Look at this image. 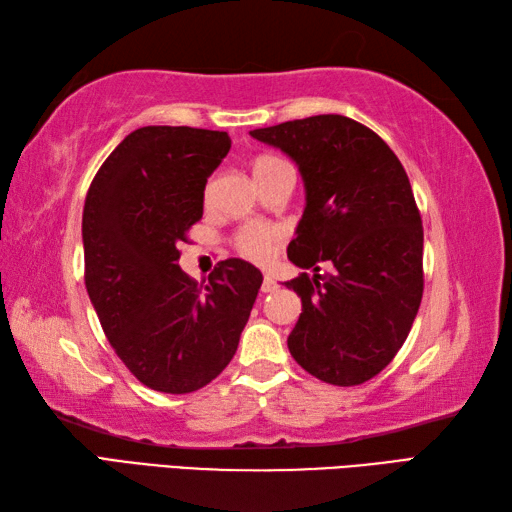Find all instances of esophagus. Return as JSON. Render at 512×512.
Listing matches in <instances>:
<instances>
[{
    "instance_id": "esophagus-1",
    "label": "esophagus",
    "mask_w": 512,
    "mask_h": 512,
    "mask_svg": "<svg viewBox=\"0 0 512 512\" xmlns=\"http://www.w3.org/2000/svg\"><path fill=\"white\" fill-rule=\"evenodd\" d=\"M275 290H277L275 279L270 277V275H266V277H264V284H262V292H275Z\"/></svg>"
}]
</instances>
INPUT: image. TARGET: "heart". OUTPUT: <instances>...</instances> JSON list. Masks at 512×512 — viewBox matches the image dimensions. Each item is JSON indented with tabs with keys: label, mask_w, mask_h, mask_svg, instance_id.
Here are the masks:
<instances>
[{
	"label": "heart",
	"mask_w": 512,
	"mask_h": 512,
	"mask_svg": "<svg viewBox=\"0 0 512 512\" xmlns=\"http://www.w3.org/2000/svg\"><path fill=\"white\" fill-rule=\"evenodd\" d=\"M279 165H284V162H281L275 156H259L253 162L255 178L264 176V173L273 171ZM209 193H211V189H206V198H209ZM273 239H275V235H273V231H270V228L259 226V224H250V226L242 228V231L237 233L235 246L244 257L255 259V262H264V259L270 255V246H273Z\"/></svg>",
	"instance_id": "1"
}]
</instances>
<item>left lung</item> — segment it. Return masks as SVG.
Instances as JSON below:
<instances>
[{
	"instance_id": "8db88e82",
	"label": "left lung",
	"mask_w": 512,
	"mask_h": 512,
	"mask_svg": "<svg viewBox=\"0 0 512 512\" xmlns=\"http://www.w3.org/2000/svg\"><path fill=\"white\" fill-rule=\"evenodd\" d=\"M250 136L284 151L306 189L288 259L314 275L286 281L301 297L288 350L323 383L361 385L396 356L422 299V220L407 173L383 138L339 114ZM323 263L331 270L319 276Z\"/></svg>"
}]
</instances>
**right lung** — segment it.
Wrapping results in <instances>:
<instances>
[{
  "mask_svg": "<svg viewBox=\"0 0 512 512\" xmlns=\"http://www.w3.org/2000/svg\"><path fill=\"white\" fill-rule=\"evenodd\" d=\"M226 132L140 127L96 173L83 209L85 288L107 341L140 383L191 394L231 363L262 273L224 259L198 286L178 266Z\"/></svg>",
  "mask_w": 512,
  "mask_h": 512,
  "instance_id": "1",
  "label": "right lung"
}]
</instances>
